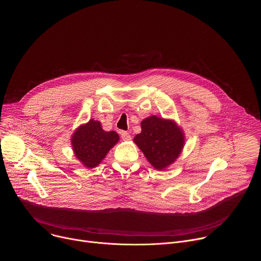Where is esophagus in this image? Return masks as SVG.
Masks as SVG:
<instances>
[{
	"instance_id": "esophagus-1",
	"label": "esophagus",
	"mask_w": 261,
	"mask_h": 261,
	"mask_svg": "<svg viewBox=\"0 0 261 261\" xmlns=\"http://www.w3.org/2000/svg\"><path fill=\"white\" fill-rule=\"evenodd\" d=\"M120 136H121V139L123 140V141H129L130 140V135L127 133V132H121L120 133Z\"/></svg>"
}]
</instances>
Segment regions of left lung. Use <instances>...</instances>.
<instances>
[{"label": "left lung", "mask_w": 261, "mask_h": 261, "mask_svg": "<svg viewBox=\"0 0 261 261\" xmlns=\"http://www.w3.org/2000/svg\"><path fill=\"white\" fill-rule=\"evenodd\" d=\"M142 132L134 142L149 164L158 170L172 165L184 148L185 136L178 124L171 119L151 115L141 122Z\"/></svg>", "instance_id": "8db88e82"}]
</instances>
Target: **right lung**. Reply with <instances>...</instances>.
I'll return each instance as SVG.
<instances>
[{
  "label": "right lung",
  "mask_w": 261,
  "mask_h": 261,
  "mask_svg": "<svg viewBox=\"0 0 261 261\" xmlns=\"http://www.w3.org/2000/svg\"><path fill=\"white\" fill-rule=\"evenodd\" d=\"M118 141L115 132L103 130L100 121L94 119L77 127L71 137L75 156L88 169L98 166Z\"/></svg>",
  "instance_id": "1"
}]
</instances>
